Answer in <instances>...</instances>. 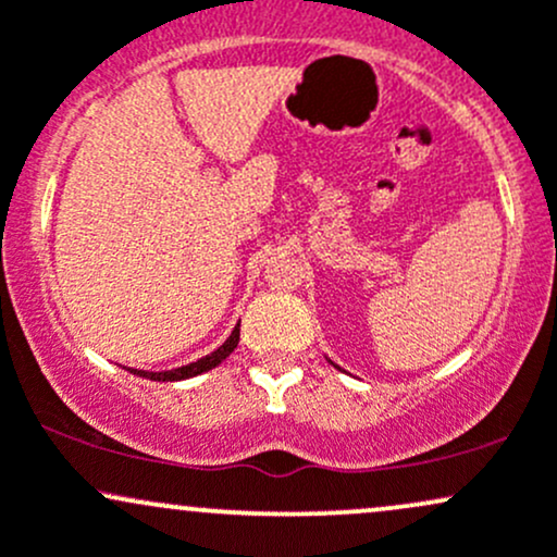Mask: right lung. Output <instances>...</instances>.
Masks as SVG:
<instances>
[{
  "mask_svg": "<svg viewBox=\"0 0 557 557\" xmlns=\"http://www.w3.org/2000/svg\"><path fill=\"white\" fill-rule=\"evenodd\" d=\"M238 341H240V324L233 330V335L227 337L225 343L220 345V348L214 350V354L203 356V359H198L194 363H188V367H181V369H172V372H140V369H131L133 374H140L146 376V380H154V382H177V380H188V376H196V374H203L209 372V369H214L216 363H222L227 359L230 354H233L235 348H238Z\"/></svg>",
  "mask_w": 557,
  "mask_h": 557,
  "instance_id": "obj_1",
  "label": "right lung"
}]
</instances>
